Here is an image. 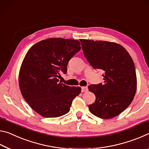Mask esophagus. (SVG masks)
<instances>
[{"mask_svg": "<svg viewBox=\"0 0 149 149\" xmlns=\"http://www.w3.org/2000/svg\"><path fill=\"white\" fill-rule=\"evenodd\" d=\"M88 90V88L87 86H83V87L81 88V92H87Z\"/></svg>", "mask_w": 149, "mask_h": 149, "instance_id": "34e87169", "label": "esophagus"}]
</instances>
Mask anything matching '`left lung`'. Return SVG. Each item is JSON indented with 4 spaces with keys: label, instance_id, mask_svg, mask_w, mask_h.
Here are the masks:
<instances>
[{
    "label": "left lung",
    "instance_id": "left-lung-1",
    "mask_svg": "<svg viewBox=\"0 0 149 149\" xmlns=\"http://www.w3.org/2000/svg\"><path fill=\"white\" fill-rule=\"evenodd\" d=\"M84 57L94 69L104 71L103 83L91 84L96 101L89 105L93 115L102 119L118 116L130 106L136 91L135 67L123 46L113 42L80 40Z\"/></svg>",
    "mask_w": 149,
    "mask_h": 149
}]
</instances>
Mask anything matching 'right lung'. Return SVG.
Masks as SVG:
<instances>
[{
	"mask_svg": "<svg viewBox=\"0 0 149 149\" xmlns=\"http://www.w3.org/2000/svg\"><path fill=\"white\" fill-rule=\"evenodd\" d=\"M79 41L50 38L33 45L24 57L19 73V85L25 100L45 118L67 113L81 88L58 82L65 74L69 60L80 51Z\"/></svg>",
	"mask_w": 149,
	"mask_h": 149,
	"instance_id": "obj_1",
	"label": "right lung"
}]
</instances>
